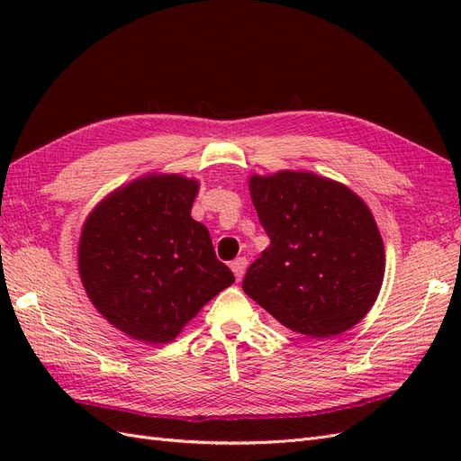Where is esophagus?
Listing matches in <instances>:
<instances>
[{"label":"esophagus","instance_id":"1","mask_svg":"<svg viewBox=\"0 0 461 461\" xmlns=\"http://www.w3.org/2000/svg\"><path fill=\"white\" fill-rule=\"evenodd\" d=\"M248 267V259L246 258H236L232 263H230V269L236 276V281H240V278L244 276V271Z\"/></svg>","mask_w":461,"mask_h":461}]
</instances>
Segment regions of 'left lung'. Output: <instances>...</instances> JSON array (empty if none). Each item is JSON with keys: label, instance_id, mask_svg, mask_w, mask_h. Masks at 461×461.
I'll return each instance as SVG.
<instances>
[{"label": "left lung", "instance_id": "obj_1", "mask_svg": "<svg viewBox=\"0 0 461 461\" xmlns=\"http://www.w3.org/2000/svg\"><path fill=\"white\" fill-rule=\"evenodd\" d=\"M249 194L271 244L248 267L246 294L308 339L359 323L384 276V246L369 207L313 173L256 175Z\"/></svg>", "mask_w": 461, "mask_h": 461}]
</instances>
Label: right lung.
<instances>
[{"label": "right lung", "mask_w": 461, "mask_h": 461, "mask_svg": "<svg viewBox=\"0 0 461 461\" xmlns=\"http://www.w3.org/2000/svg\"><path fill=\"white\" fill-rule=\"evenodd\" d=\"M198 183L178 175L134 180L85 222L78 271L111 325L148 344L171 342L203 305L234 283L212 236L190 217Z\"/></svg>", "instance_id": "obj_1"}]
</instances>
